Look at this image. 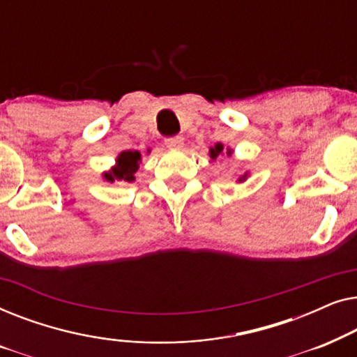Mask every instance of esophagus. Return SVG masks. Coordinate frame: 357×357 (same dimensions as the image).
Masks as SVG:
<instances>
[{
  "label": "esophagus",
  "mask_w": 357,
  "mask_h": 357,
  "mask_svg": "<svg viewBox=\"0 0 357 357\" xmlns=\"http://www.w3.org/2000/svg\"><path fill=\"white\" fill-rule=\"evenodd\" d=\"M164 143L170 149H180L183 146V138L182 136H170V138H165Z\"/></svg>",
  "instance_id": "esophagus-1"
}]
</instances>
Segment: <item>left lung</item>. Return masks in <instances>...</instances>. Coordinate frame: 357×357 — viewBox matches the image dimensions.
<instances>
[{"instance_id": "obj_1", "label": "left lung", "mask_w": 357, "mask_h": 357, "mask_svg": "<svg viewBox=\"0 0 357 357\" xmlns=\"http://www.w3.org/2000/svg\"><path fill=\"white\" fill-rule=\"evenodd\" d=\"M222 149H224V148H222V144H216V146H214V148L209 149V155H211L213 159H216L218 155L222 153ZM227 155H231V151H227ZM243 178H245V175H243V177H242L241 180H243Z\"/></svg>"}]
</instances>
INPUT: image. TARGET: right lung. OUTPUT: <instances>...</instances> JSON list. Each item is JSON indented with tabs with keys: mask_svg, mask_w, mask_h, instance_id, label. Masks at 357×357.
Instances as JSON below:
<instances>
[{
	"mask_svg": "<svg viewBox=\"0 0 357 357\" xmlns=\"http://www.w3.org/2000/svg\"><path fill=\"white\" fill-rule=\"evenodd\" d=\"M139 162L141 154L138 151H125L116 159V167L112 169V172L105 174L104 177L109 182H115V178L120 180V182H133L135 172L138 170Z\"/></svg>",
	"mask_w": 357,
	"mask_h": 357,
	"instance_id": "obj_1",
	"label": "right lung"
}]
</instances>
